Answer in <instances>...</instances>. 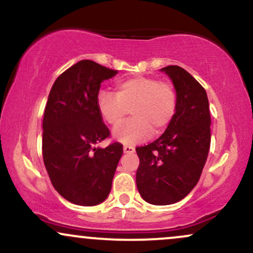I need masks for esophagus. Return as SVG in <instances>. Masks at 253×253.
<instances>
[{
	"label": "esophagus",
	"mask_w": 253,
	"mask_h": 253,
	"mask_svg": "<svg viewBox=\"0 0 253 253\" xmlns=\"http://www.w3.org/2000/svg\"><path fill=\"white\" fill-rule=\"evenodd\" d=\"M135 151V149L133 146H130V145H125L124 146V152L125 153H133Z\"/></svg>",
	"instance_id": "34e87169"
}]
</instances>
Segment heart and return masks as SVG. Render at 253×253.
I'll use <instances>...</instances> for the list:
<instances>
[{"label":"heart","mask_w":253,"mask_h":253,"mask_svg":"<svg viewBox=\"0 0 253 253\" xmlns=\"http://www.w3.org/2000/svg\"><path fill=\"white\" fill-rule=\"evenodd\" d=\"M96 106L102 120L112 127L129 110L132 119L117 127L114 136L124 144H136L168 128L177 112V91L172 83L157 77H128L115 83L114 94L101 90Z\"/></svg>","instance_id":"b5f03b06"}]
</instances>
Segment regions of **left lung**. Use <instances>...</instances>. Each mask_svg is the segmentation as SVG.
I'll return each mask as SVG.
<instances>
[{
	"label": "left lung",
	"instance_id": "1",
	"mask_svg": "<svg viewBox=\"0 0 253 253\" xmlns=\"http://www.w3.org/2000/svg\"><path fill=\"white\" fill-rule=\"evenodd\" d=\"M177 91V112L157 140L136 147V187L146 202L181 201L199 182L211 146V113L206 90L181 66L162 69Z\"/></svg>",
	"mask_w": 253,
	"mask_h": 253
}]
</instances>
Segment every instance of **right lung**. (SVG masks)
Here are the masks:
<instances>
[{"mask_svg": "<svg viewBox=\"0 0 253 253\" xmlns=\"http://www.w3.org/2000/svg\"><path fill=\"white\" fill-rule=\"evenodd\" d=\"M117 70L81 60L58 76L42 119V158L52 185L64 199L80 206L103 202L123 156V144L96 145L110 132L97 110L101 83Z\"/></svg>", "mask_w": 253, "mask_h": 253, "instance_id": "add662e5", "label": "right lung"}]
</instances>
